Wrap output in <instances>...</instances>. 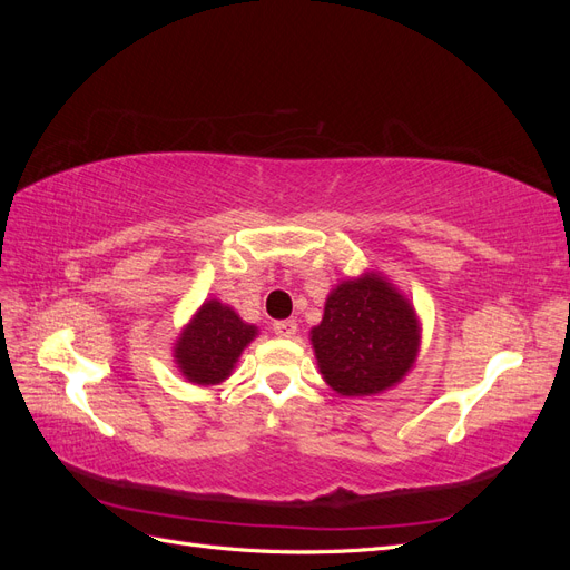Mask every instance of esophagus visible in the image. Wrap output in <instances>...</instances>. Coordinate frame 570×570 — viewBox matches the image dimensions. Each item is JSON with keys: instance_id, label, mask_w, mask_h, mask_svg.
Masks as SVG:
<instances>
[{"instance_id": "34e87169", "label": "esophagus", "mask_w": 570, "mask_h": 570, "mask_svg": "<svg viewBox=\"0 0 570 570\" xmlns=\"http://www.w3.org/2000/svg\"><path fill=\"white\" fill-rule=\"evenodd\" d=\"M273 333L278 337H295L297 335V323L295 321H275L273 323Z\"/></svg>"}]
</instances>
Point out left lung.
Instances as JSON below:
<instances>
[{"instance_id": "8db88e82", "label": "left lung", "mask_w": 570, "mask_h": 570, "mask_svg": "<svg viewBox=\"0 0 570 570\" xmlns=\"http://www.w3.org/2000/svg\"><path fill=\"white\" fill-rule=\"evenodd\" d=\"M323 381L337 394L368 396L394 387L419 356L421 325L409 299L383 275L342 281L312 327Z\"/></svg>"}]
</instances>
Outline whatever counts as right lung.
<instances>
[{
	"label": "right lung",
	"instance_id": "1",
	"mask_svg": "<svg viewBox=\"0 0 570 570\" xmlns=\"http://www.w3.org/2000/svg\"><path fill=\"white\" fill-rule=\"evenodd\" d=\"M254 337L256 325L245 323L230 306L209 299L183 327L174 358L189 383L218 385L233 373L239 354Z\"/></svg>",
	"mask_w": 570,
	"mask_h": 570
}]
</instances>
